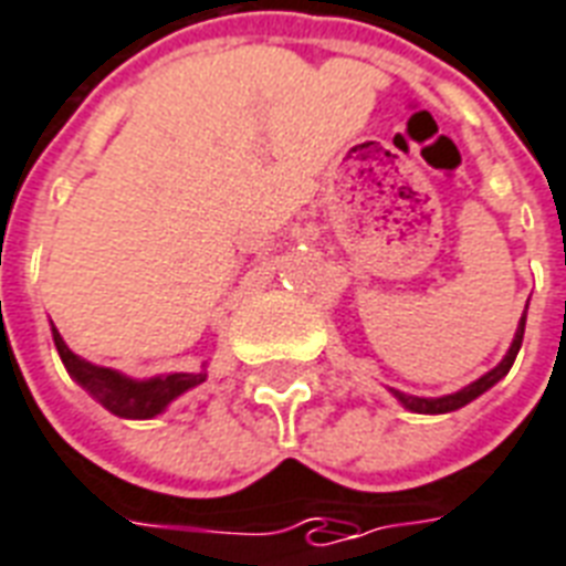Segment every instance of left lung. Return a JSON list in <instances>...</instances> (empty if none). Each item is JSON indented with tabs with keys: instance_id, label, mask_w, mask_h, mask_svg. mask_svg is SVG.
Listing matches in <instances>:
<instances>
[{
	"instance_id": "1",
	"label": "left lung",
	"mask_w": 566,
	"mask_h": 566,
	"mask_svg": "<svg viewBox=\"0 0 566 566\" xmlns=\"http://www.w3.org/2000/svg\"><path fill=\"white\" fill-rule=\"evenodd\" d=\"M528 310V307H525ZM522 337H525V316H522L520 328H516V337H513V346H510V352L504 355V360H501L499 367L490 369L486 376H480L478 381H471L469 388L457 390V394H450V397H439V399H423V397H409V394H399V390H394V397L406 406V409L411 411H420V415H444V411H457L462 409L465 402H471V399H478L483 390H490L495 381L501 379V376H507L510 367H513V360H516V355H520V346H522Z\"/></svg>"
}]
</instances>
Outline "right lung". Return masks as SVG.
<instances>
[{
    "instance_id": "1",
    "label": "right lung",
    "mask_w": 566,
    "mask_h": 566,
    "mask_svg": "<svg viewBox=\"0 0 566 566\" xmlns=\"http://www.w3.org/2000/svg\"><path fill=\"white\" fill-rule=\"evenodd\" d=\"M53 339H56L59 358L65 364V369L74 376L92 397L104 406L106 411H113L118 418H155L160 411L167 409L169 402L185 394L187 388H193L199 381H206V373H172L164 379H148V381H134L118 376L116 369L95 367L80 355H74L65 346V339L59 337V331L53 328Z\"/></svg>"
}]
</instances>
